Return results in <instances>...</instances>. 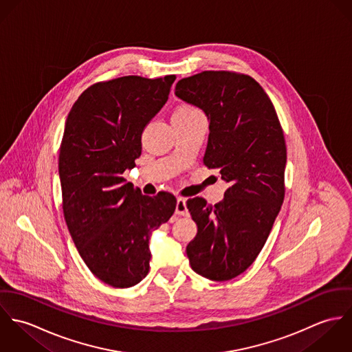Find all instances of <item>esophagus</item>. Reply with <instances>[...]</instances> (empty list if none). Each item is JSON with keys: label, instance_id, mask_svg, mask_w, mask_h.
<instances>
[{"label": "esophagus", "instance_id": "34e87169", "mask_svg": "<svg viewBox=\"0 0 352 352\" xmlns=\"http://www.w3.org/2000/svg\"><path fill=\"white\" fill-rule=\"evenodd\" d=\"M176 214L177 215H188V208H187L186 199L177 198V201H176Z\"/></svg>", "mask_w": 352, "mask_h": 352}]
</instances>
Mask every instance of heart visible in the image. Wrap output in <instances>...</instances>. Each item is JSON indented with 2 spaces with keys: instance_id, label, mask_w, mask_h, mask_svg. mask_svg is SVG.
<instances>
[{
  "instance_id": "obj_1",
  "label": "heart",
  "mask_w": 352,
  "mask_h": 352,
  "mask_svg": "<svg viewBox=\"0 0 352 352\" xmlns=\"http://www.w3.org/2000/svg\"><path fill=\"white\" fill-rule=\"evenodd\" d=\"M197 115H201V112L192 105H182L173 113V116H197Z\"/></svg>"
}]
</instances>
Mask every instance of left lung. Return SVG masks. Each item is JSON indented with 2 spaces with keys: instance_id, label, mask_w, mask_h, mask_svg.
<instances>
[{
  "instance_id": "left-lung-1",
  "label": "left lung",
  "mask_w": 352,
  "mask_h": 352,
  "mask_svg": "<svg viewBox=\"0 0 352 352\" xmlns=\"http://www.w3.org/2000/svg\"><path fill=\"white\" fill-rule=\"evenodd\" d=\"M175 95L206 113L210 134L203 164L229 184L219 203L187 201L198 225L187 256L197 274L229 280L256 260L280 211L287 160L283 130L272 101L247 74L201 72L180 80Z\"/></svg>"
}]
</instances>
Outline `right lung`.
Wrapping results in <instances>:
<instances>
[{
  "instance_id": "1",
  "label": "right lung",
  "mask_w": 352,
  "mask_h": 352,
  "mask_svg": "<svg viewBox=\"0 0 352 352\" xmlns=\"http://www.w3.org/2000/svg\"><path fill=\"white\" fill-rule=\"evenodd\" d=\"M176 76L98 82L73 104L59 149L62 208L74 245L101 282L126 289L149 272L151 232L176 208L169 192L142 195L122 176L141 155L146 124Z\"/></svg>"
}]
</instances>
